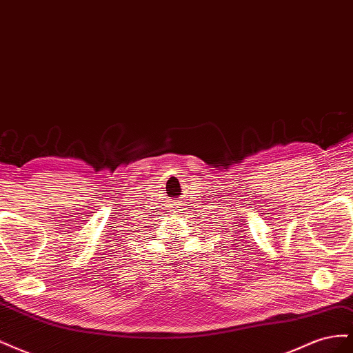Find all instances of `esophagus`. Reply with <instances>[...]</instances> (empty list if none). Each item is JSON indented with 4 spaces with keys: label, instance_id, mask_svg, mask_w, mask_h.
I'll return each mask as SVG.
<instances>
[{
    "label": "esophagus",
    "instance_id": "1",
    "mask_svg": "<svg viewBox=\"0 0 353 353\" xmlns=\"http://www.w3.org/2000/svg\"><path fill=\"white\" fill-rule=\"evenodd\" d=\"M174 208H178V206H174ZM172 212H174V213H178V212H179V209H174Z\"/></svg>",
    "mask_w": 353,
    "mask_h": 353
}]
</instances>
